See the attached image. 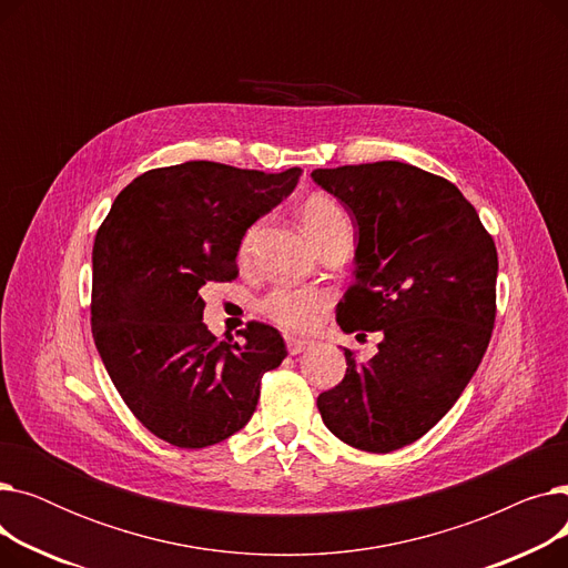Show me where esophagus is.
Returning a JSON list of instances; mask_svg holds the SVG:
<instances>
[{
  "label": "esophagus",
  "instance_id": "obj_1",
  "mask_svg": "<svg viewBox=\"0 0 568 568\" xmlns=\"http://www.w3.org/2000/svg\"><path fill=\"white\" fill-rule=\"evenodd\" d=\"M285 343H287V352H290V354H302L304 349H308V347L313 345V341H306V338H290V336H287Z\"/></svg>",
  "mask_w": 568,
  "mask_h": 568
}]
</instances>
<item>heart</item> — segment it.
<instances>
[{
    "mask_svg": "<svg viewBox=\"0 0 568 568\" xmlns=\"http://www.w3.org/2000/svg\"><path fill=\"white\" fill-rule=\"evenodd\" d=\"M300 221L306 230V234L313 239L317 246L326 244L329 239L349 232V219L343 212V206L324 193H313L300 204ZM260 223H253L239 242V260L246 262L255 236H257ZM326 296L317 287L306 285H283L268 292L260 308L262 313L274 320L278 326L287 332H306L315 324L317 313L324 308Z\"/></svg>",
    "mask_w": 568,
    "mask_h": 568,
    "instance_id": "b5f03b06",
    "label": "heart"
}]
</instances>
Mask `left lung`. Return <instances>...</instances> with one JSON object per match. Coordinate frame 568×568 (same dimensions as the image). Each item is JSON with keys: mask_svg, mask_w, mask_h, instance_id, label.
Returning a JSON list of instances; mask_svg holds the SVG:
<instances>
[{"mask_svg": "<svg viewBox=\"0 0 568 568\" xmlns=\"http://www.w3.org/2000/svg\"><path fill=\"white\" fill-rule=\"evenodd\" d=\"M356 225L345 334L382 332L366 366L320 394L324 426L354 449L389 454L426 435L479 368L495 324L497 251L446 179L400 161L313 170ZM364 336V334H359Z\"/></svg>", "mask_w": 568, "mask_h": 568, "instance_id": "1", "label": "left lung"}]
</instances>
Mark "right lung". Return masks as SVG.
<instances>
[{"mask_svg":"<svg viewBox=\"0 0 568 568\" xmlns=\"http://www.w3.org/2000/svg\"><path fill=\"white\" fill-rule=\"evenodd\" d=\"M302 170L278 174L189 161L149 170L116 195L97 232L92 334L103 366L140 424L179 449L242 430L260 379L287 356L268 324L219 341L200 290L236 276L244 232L278 206Z\"/></svg>","mask_w":568,"mask_h":568,"instance_id":"1","label":"right lung"}]
</instances>
